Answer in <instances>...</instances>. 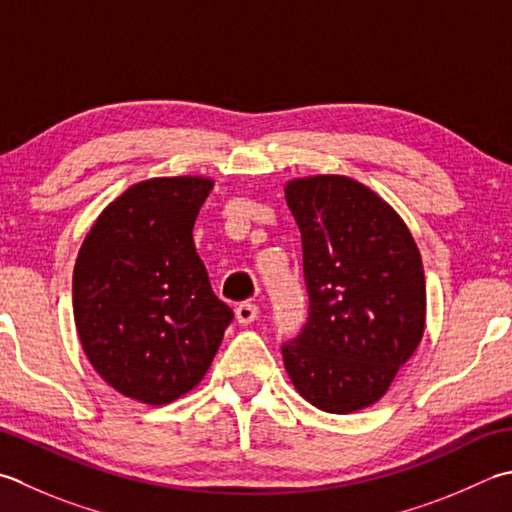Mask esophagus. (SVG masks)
Segmentation results:
<instances>
[{"mask_svg":"<svg viewBox=\"0 0 512 512\" xmlns=\"http://www.w3.org/2000/svg\"><path fill=\"white\" fill-rule=\"evenodd\" d=\"M235 315H237V322H239V324H242V326H248V324H253L255 319H257V315H259V308H257L255 304L244 302V304H239V306L235 308Z\"/></svg>","mask_w":512,"mask_h":512,"instance_id":"34e87169","label":"esophagus"}]
</instances>
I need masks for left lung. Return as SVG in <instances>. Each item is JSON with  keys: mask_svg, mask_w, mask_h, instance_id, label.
Returning a JSON list of instances; mask_svg holds the SVG:
<instances>
[{"mask_svg": "<svg viewBox=\"0 0 512 512\" xmlns=\"http://www.w3.org/2000/svg\"><path fill=\"white\" fill-rule=\"evenodd\" d=\"M286 202L302 233L308 319L282 344L284 366L306 402L355 413L386 393L422 342V257L402 217L355 179H293Z\"/></svg>", "mask_w": 512, "mask_h": 512, "instance_id": "8db88e82", "label": "left lung"}]
</instances>
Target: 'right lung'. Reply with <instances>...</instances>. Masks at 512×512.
Here are the masks:
<instances>
[{
    "label": "right lung",
    "instance_id": "add662e5",
    "mask_svg": "<svg viewBox=\"0 0 512 512\" xmlns=\"http://www.w3.org/2000/svg\"><path fill=\"white\" fill-rule=\"evenodd\" d=\"M206 177H155L124 190L90 228L73 273L88 362L117 393L150 406L202 382L233 310L199 259L193 226Z\"/></svg>",
    "mask_w": 512,
    "mask_h": 512
}]
</instances>
